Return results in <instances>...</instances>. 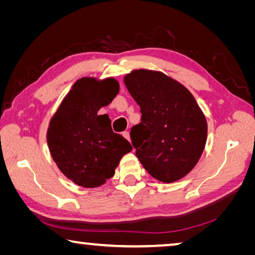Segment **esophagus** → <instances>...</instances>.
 Wrapping results in <instances>:
<instances>
[{"mask_svg":"<svg viewBox=\"0 0 255 255\" xmlns=\"http://www.w3.org/2000/svg\"><path fill=\"white\" fill-rule=\"evenodd\" d=\"M123 136L126 138V139H128V140H130V135H129V131H124L123 132Z\"/></svg>","mask_w":255,"mask_h":255,"instance_id":"34e87169","label":"esophagus"}]
</instances>
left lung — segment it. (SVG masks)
I'll return each mask as SVG.
<instances>
[{"label":"left lung","instance_id":"1","mask_svg":"<svg viewBox=\"0 0 255 255\" xmlns=\"http://www.w3.org/2000/svg\"><path fill=\"white\" fill-rule=\"evenodd\" d=\"M140 107L141 122L130 130L136 156L162 182H174L191 171L204 152L207 122L195 98L161 72L138 70L125 76Z\"/></svg>","mask_w":255,"mask_h":255}]
</instances>
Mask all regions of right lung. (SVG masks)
<instances>
[{
  "label": "right lung",
  "mask_w": 255,
  "mask_h": 255,
  "mask_svg": "<svg viewBox=\"0 0 255 255\" xmlns=\"http://www.w3.org/2000/svg\"><path fill=\"white\" fill-rule=\"evenodd\" d=\"M119 92L115 79L83 77L73 85L51 118L47 143L59 170L77 185L100 187L115 174L125 154L132 149L114 132L110 119L98 115Z\"/></svg>",
  "instance_id": "obj_1"
}]
</instances>
